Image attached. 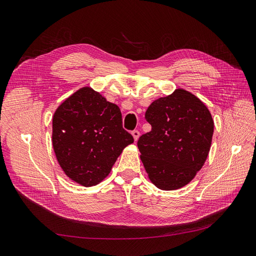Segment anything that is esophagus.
Here are the masks:
<instances>
[{
    "label": "esophagus",
    "instance_id": "esophagus-1",
    "mask_svg": "<svg viewBox=\"0 0 256 256\" xmlns=\"http://www.w3.org/2000/svg\"><path fill=\"white\" fill-rule=\"evenodd\" d=\"M131 134H132V136H134V141H138V138H140V131L134 130L132 132H131Z\"/></svg>",
    "mask_w": 256,
    "mask_h": 256
}]
</instances>
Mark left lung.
I'll return each instance as SVG.
<instances>
[{
  "label": "left lung",
  "instance_id": "obj_1",
  "mask_svg": "<svg viewBox=\"0 0 256 256\" xmlns=\"http://www.w3.org/2000/svg\"><path fill=\"white\" fill-rule=\"evenodd\" d=\"M150 132L138 141L150 180L166 191L188 184L210 150L214 120L202 100L184 88L160 97L147 108Z\"/></svg>",
  "mask_w": 256,
  "mask_h": 256
}]
</instances>
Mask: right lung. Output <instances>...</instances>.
<instances>
[{
  "mask_svg": "<svg viewBox=\"0 0 256 256\" xmlns=\"http://www.w3.org/2000/svg\"><path fill=\"white\" fill-rule=\"evenodd\" d=\"M131 143L120 108L90 86L74 92L53 114L52 145L58 164L83 187L102 182Z\"/></svg>",
  "mask_w": 256,
  "mask_h": 256,
  "instance_id": "right-lung-1",
  "label": "right lung"
}]
</instances>
